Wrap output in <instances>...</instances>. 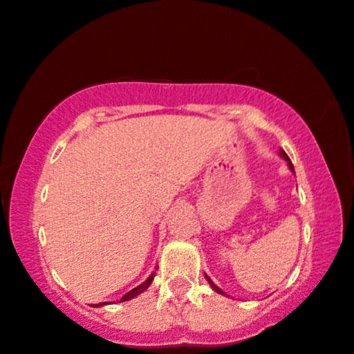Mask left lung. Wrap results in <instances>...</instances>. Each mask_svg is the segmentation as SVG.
<instances>
[{"mask_svg": "<svg viewBox=\"0 0 354 354\" xmlns=\"http://www.w3.org/2000/svg\"><path fill=\"white\" fill-rule=\"evenodd\" d=\"M280 157H281V158H283V160H286V162H288V167H290V169H291V171H293V173H295L293 163H291V160L288 158V155H286V153H285V150H280ZM205 279H207V281H209V283H210V286H212V290H214V291H216V293H218V295H225V293H223V291H221V290L218 288V286H216V285L214 283V281H212V280L209 279V277H207V275H205Z\"/></svg>", "mask_w": 354, "mask_h": 354, "instance_id": "obj_1", "label": "left lung"}]
</instances>
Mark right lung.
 <instances>
[{"label": "right lung", "mask_w": 354, "mask_h": 354, "mask_svg": "<svg viewBox=\"0 0 354 354\" xmlns=\"http://www.w3.org/2000/svg\"><path fill=\"white\" fill-rule=\"evenodd\" d=\"M153 277H155V273H152V275H150L149 279L144 281V283H140L139 286H136L134 290L128 291V293H126V295L122 296V298H121V303H124V301H129V299H133V298H136V296H139L140 293H144V291L147 290L149 286H150V283H152ZM105 304H110V303H100V304H95V306H93V308H100V306H105Z\"/></svg>", "instance_id": "obj_1"}]
</instances>
